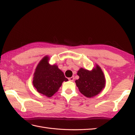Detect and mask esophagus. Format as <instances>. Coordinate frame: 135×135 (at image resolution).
<instances>
[{"mask_svg": "<svg viewBox=\"0 0 135 135\" xmlns=\"http://www.w3.org/2000/svg\"><path fill=\"white\" fill-rule=\"evenodd\" d=\"M69 80L71 81V82H73V81L74 80V78H73V77H71V78H69Z\"/></svg>", "mask_w": 135, "mask_h": 135, "instance_id": "1", "label": "esophagus"}]
</instances>
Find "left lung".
<instances>
[{
    "mask_svg": "<svg viewBox=\"0 0 135 135\" xmlns=\"http://www.w3.org/2000/svg\"><path fill=\"white\" fill-rule=\"evenodd\" d=\"M77 74L79 79L75 81L76 86L80 92L86 97H93L98 95L105 88V76L98 65L91 71L80 68Z\"/></svg>",
    "mask_w": 135,
    "mask_h": 135,
    "instance_id": "left-lung-1",
    "label": "left lung"
}]
</instances>
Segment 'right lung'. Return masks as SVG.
Returning a JSON list of instances; mask_svg holds the SVG:
<instances>
[{"mask_svg":"<svg viewBox=\"0 0 135 135\" xmlns=\"http://www.w3.org/2000/svg\"><path fill=\"white\" fill-rule=\"evenodd\" d=\"M49 60L46 56L40 61L34 73L33 85L38 92L50 98L57 92L63 82L68 79L57 66L49 64Z\"/></svg>","mask_w":135,"mask_h":135,"instance_id":"add662e5","label":"right lung"}]
</instances>
